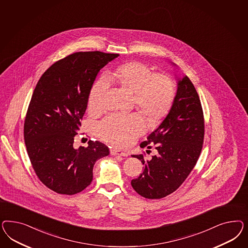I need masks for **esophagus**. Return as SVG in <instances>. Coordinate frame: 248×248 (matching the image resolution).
Returning <instances> with one entry per match:
<instances>
[{
    "instance_id": "obj_1",
    "label": "esophagus",
    "mask_w": 248,
    "mask_h": 248,
    "mask_svg": "<svg viewBox=\"0 0 248 248\" xmlns=\"http://www.w3.org/2000/svg\"><path fill=\"white\" fill-rule=\"evenodd\" d=\"M110 153L112 155H119V156H127L128 154L124 151L119 150V149H115V148H112L110 150Z\"/></svg>"
}]
</instances>
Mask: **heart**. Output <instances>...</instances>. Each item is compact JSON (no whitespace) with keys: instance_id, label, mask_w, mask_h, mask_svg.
I'll use <instances>...</instances> for the list:
<instances>
[{"instance_id":"heart-1","label":"heart","mask_w":248,"mask_h":248,"mask_svg":"<svg viewBox=\"0 0 248 248\" xmlns=\"http://www.w3.org/2000/svg\"><path fill=\"white\" fill-rule=\"evenodd\" d=\"M108 81L132 93L135 106L152 123L163 119L173 105L175 96L173 80L165 74L154 73L150 66L143 62H128L121 64L108 76ZM107 88L105 79L93 85L88 99L91 112L101 111ZM145 129L146 121L141 113L111 114L99 124L98 134L107 143L126 146L143 134Z\"/></svg>"}]
</instances>
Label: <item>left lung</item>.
Instances as JSON below:
<instances>
[{"label": "left lung", "instance_id": "left-lung-1", "mask_svg": "<svg viewBox=\"0 0 248 248\" xmlns=\"http://www.w3.org/2000/svg\"><path fill=\"white\" fill-rule=\"evenodd\" d=\"M204 136L201 101L187 76L178 81L176 95L165 120L141 148H155L156 155L146 160L144 155H133L143 163V171L131 185L138 195L161 199L180 187L200 156ZM147 150L146 152L148 153Z\"/></svg>", "mask_w": 248, "mask_h": 248}]
</instances>
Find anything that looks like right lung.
<instances>
[{"instance_id": "1", "label": "right lung", "mask_w": 248, "mask_h": 248, "mask_svg": "<svg viewBox=\"0 0 248 248\" xmlns=\"http://www.w3.org/2000/svg\"><path fill=\"white\" fill-rule=\"evenodd\" d=\"M118 56L99 51L72 53L38 81L24 120V142L39 180L55 193L82 192L92 183L95 162L109 155L98 141L78 149L74 143L96 75Z\"/></svg>"}]
</instances>
